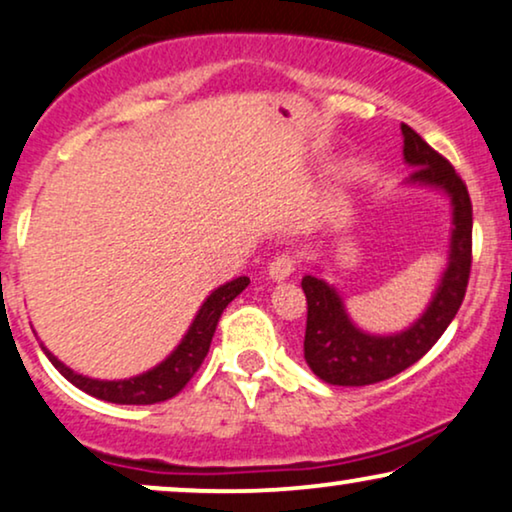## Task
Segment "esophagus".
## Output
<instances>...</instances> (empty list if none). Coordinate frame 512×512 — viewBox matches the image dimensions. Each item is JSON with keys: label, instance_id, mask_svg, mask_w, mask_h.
Returning a JSON list of instances; mask_svg holds the SVG:
<instances>
[{"label": "esophagus", "instance_id": "34e87169", "mask_svg": "<svg viewBox=\"0 0 512 512\" xmlns=\"http://www.w3.org/2000/svg\"><path fill=\"white\" fill-rule=\"evenodd\" d=\"M295 267H297V257L293 252H281V255L269 262V276L274 278V281H286V278L295 271Z\"/></svg>", "mask_w": 512, "mask_h": 512}]
</instances>
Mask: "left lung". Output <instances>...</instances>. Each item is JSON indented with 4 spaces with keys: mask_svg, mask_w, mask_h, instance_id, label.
I'll list each match as a JSON object with an SVG mask.
<instances>
[{
    "mask_svg": "<svg viewBox=\"0 0 512 512\" xmlns=\"http://www.w3.org/2000/svg\"><path fill=\"white\" fill-rule=\"evenodd\" d=\"M404 134V160L416 170L409 184L442 189L451 198L454 229H451L449 264L423 316L406 331L394 335H371L357 328L345 312L342 297L323 278L304 276L307 295V331H304V359L328 385L361 387L392 378L416 364L454 321L468 290L472 264V203L468 186L458 177L444 155L428 146L409 125Z\"/></svg>",
    "mask_w": 512,
    "mask_h": 512,
    "instance_id": "left-lung-1",
    "label": "left lung"
}]
</instances>
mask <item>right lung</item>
Listing matches in <instances>:
<instances>
[{
	"label": "right lung",
	"mask_w": 512,
	"mask_h": 512,
	"mask_svg": "<svg viewBox=\"0 0 512 512\" xmlns=\"http://www.w3.org/2000/svg\"><path fill=\"white\" fill-rule=\"evenodd\" d=\"M248 283V276H238L234 281L212 290L208 300L203 302V307L198 309L196 319H193L191 328L186 331L184 340L179 342L170 357H167L163 364L151 368V371L134 375V378L94 380L87 378V375L75 373L73 368H68L66 364H61V361H58L44 345L42 352L47 354L49 361L56 366V371L61 373L63 378L70 380L75 387H80L82 392L92 394L96 399L113 401V404H158V401L172 399L174 394H179L193 375H196L200 364H203V359L208 357L210 352V342L212 335L217 331L219 316H222L226 304L248 288Z\"/></svg>",
	"instance_id": "right-lung-1"
}]
</instances>
